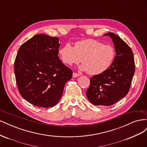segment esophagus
<instances>
[{
    "label": "esophagus",
    "mask_w": 147,
    "mask_h": 147,
    "mask_svg": "<svg viewBox=\"0 0 147 147\" xmlns=\"http://www.w3.org/2000/svg\"><path fill=\"white\" fill-rule=\"evenodd\" d=\"M80 75L76 73V72H74L73 73V77H79Z\"/></svg>",
    "instance_id": "34e87169"
}]
</instances>
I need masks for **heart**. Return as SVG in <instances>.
I'll return each instance as SVG.
<instances>
[{
    "label": "heart",
    "instance_id": "b5f03b06",
    "mask_svg": "<svg viewBox=\"0 0 147 147\" xmlns=\"http://www.w3.org/2000/svg\"><path fill=\"white\" fill-rule=\"evenodd\" d=\"M62 61L67 65L77 64L82 61L81 70L90 75L104 72L112 64L114 48L94 39H85L75 43L74 47L67 43L59 50Z\"/></svg>",
    "mask_w": 147,
    "mask_h": 147
}]
</instances>
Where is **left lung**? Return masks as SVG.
Listing matches in <instances>:
<instances>
[{"label":"left lung","instance_id":"8db88e82","mask_svg":"<svg viewBox=\"0 0 147 147\" xmlns=\"http://www.w3.org/2000/svg\"><path fill=\"white\" fill-rule=\"evenodd\" d=\"M104 35L112 38L116 56L109 69L90 78L86 94L93 105L109 106L128 93L135 72V63L131 48L118 35L113 32Z\"/></svg>","mask_w":147,"mask_h":147}]
</instances>
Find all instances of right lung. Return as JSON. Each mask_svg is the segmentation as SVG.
Segmentation results:
<instances>
[{"instance_id":"obj_1","label":"right lung","mask_w":147,"mask_h":147,"mask_svg":"<svg viewBox=\"0 0 147 147\" xmlns=\"http://www.w3.org/2000/svg\"><path fill=\"white\" fill-rule=\"evenodd\" d=\"M58 37L35 35L18 51L14 71L21 96L39 107H52L63 94L65 83L72 77V70L57 56Z\"/></svg>"}]
</instances>
